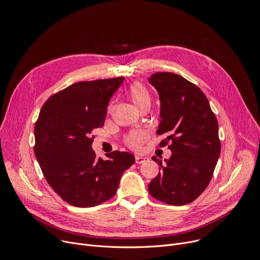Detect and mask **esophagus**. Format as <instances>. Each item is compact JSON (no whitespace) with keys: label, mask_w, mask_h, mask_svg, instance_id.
Here are the masks:
<instances>
[{"label":"esophagus","mask_w":260,"mask_h":260,"mask_svg":"<svg viewBox=\"0 0 260 260\" xmlns=\"http://www.w3.org/2000/svg\"><path fill=\"white\" fill-rule=\"evenodd\" d=\"M135 160H136V162H137V164H143L144 161H146V160H147V157L137 155V156L135 157Z\"/></svg>","instance_id":"obj_1"}]
</instances>
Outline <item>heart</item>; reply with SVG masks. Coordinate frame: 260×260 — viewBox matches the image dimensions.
Returning <instances> with one entry per match:
<instances>
[{
	"label": "heart",
	"instance_id": "1",
	"mask_svg": "<svg viewBox=\"0 0 260 260\" xmlns=\"http://www.w3.org/2000/svg\"><path fill=\"white\" fill-rule=\"evenodd\" d=\"M128 95L134 104L142 110L143 108L149 107L151 103V98L148 90L141 83H134L128 88ZM147 140V134L143 131H137L129 134L125 138V144L135 150H138L142 144Z\"/></svg>",
	"mask_w": 260,
	"mask_h": 260
}]
</instances>
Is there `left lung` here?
<instances>
[{
    "label": "left lung",
    "instance_id": "1",
    "mask_svg": "<svg viewBox=\"0 0 260 260\" xmlns=\"http://www.w3.org/2000/svg\"><path fill=\"white\" fill-rule=\"evenodd\" d=\"M149 83L157 90L160 118L157 134L166 135L159 146L172 151L148 184L149 194L170 205L193 202L211 180L221 151L219 125L201 89L181 76L156 73Z\"/></svg>",
    "mask_w": 260,
    "mask_h": 260
}]
</instances>
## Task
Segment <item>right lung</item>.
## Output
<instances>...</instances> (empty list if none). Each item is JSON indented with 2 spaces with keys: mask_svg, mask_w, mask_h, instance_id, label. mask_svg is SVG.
Segmentation results:
<instances>
[{
  "mask_svg": "<svg viewBox=\"0 0 260 260\" xmlns=\"http://www.w3.org/2000/svg\"><path fill=\"white\" fill-rule=\"evenodd\" d=\"M124 77L79 82L53 94L35 123L34 152L43 176L68 204L99 205L115 194L132 153L113 151L108 159L91 148L94 129L104 126L107 107Z\"/></svg>",
  "mask_w": 260,
  "mask_h": 260,
  "instance_id": "right-lung-1",
  "label": "right lung"
}]
</instances>
